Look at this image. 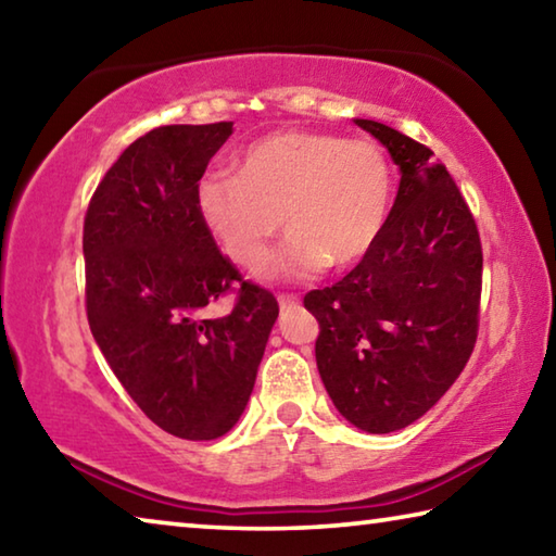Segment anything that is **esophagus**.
Instances as JSON below:
<instances>
[{
  "label": "esophagus",
  "instance_id": "34e87169",
  "mask_svg": "<svg viewBox=\"0 0 556 556\" xmlns=\"http://www.w3.org/2000/svg\"><path fill=\"white\" fill-rule=\"evenodd\" d=\"M296 304H299V296H294V294H281L279 296V308H281V312H287V308L296 306Z\"/></svg>",
  "mask_w": 556,
  "mask_h": 556
}]
</instances>
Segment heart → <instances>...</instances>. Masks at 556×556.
Instances as JSON below:
<instances>
[{
	"label": "heart",
	"mask_w": 556,
	"mask_h": 556,
	"mask_svg": "<svg viewBox=\"0 0 556 556\" xmlns=\"http://www.w3.org/2000/svg\"><path fill=\"white\" fill-rule=\"evenodd\" d=\"M390 201L392 174L380 147L306 129L260 139L242 154L238 174L213 172L195 186L205 230L244 269L267 267L271 240L287 225L291 238L277 271L296 279L368 257Z\"/></svg>",
	"instance_id": "heart-1"
}]
</instances>
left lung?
Returning <instances> with one entry per match:
<instances>
[{
	"label": "left lung",
	"mask_w": 556,
	"mask_h": 556,
	"mask_svg": "<svg viewBox=\"0 0 556 556\" xmlns=\"http://www.w3.org/2000/svg\"><path fill=\"white\" fill-rule=\"evenodd\" d=\"M388 149L400 188L378 244L333 287L308 291L316 365L353 427L390 434L444 397L478 331L483 252L464 195L434 152L375 119H353Z\"/></svg>",
	"instance_id": "1"
}]
</instances>
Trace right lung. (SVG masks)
<instances>
[{"label": "right lung", "instance_id": "right-lung-1", "mask_svg": "<svg viewBox=\"0 0 556 556\" xmlns=\"http://www.w3.org/2000/svg\"><path fill=\"white\" fill-rule=\"evenodd\" d=\"M232 122L166 125L131 142L102 178L83 228L92 338L156 427L211 441L238 425L279 316L242 281L195 208V186ZM240 280L228 317L204 308Z\"/></svg>", "mask_w": 556, "mask_h": 556}]
</instances>
